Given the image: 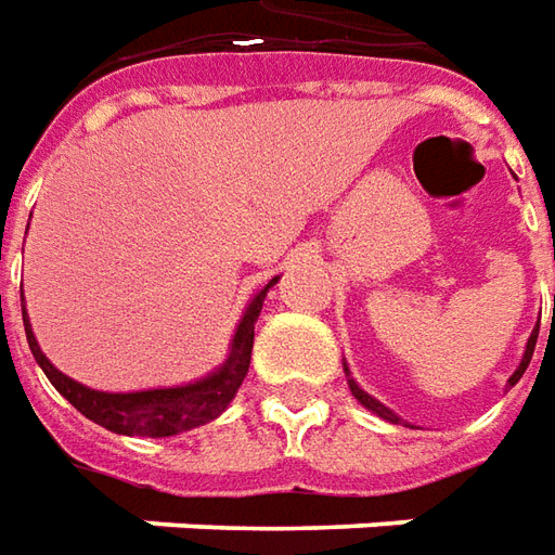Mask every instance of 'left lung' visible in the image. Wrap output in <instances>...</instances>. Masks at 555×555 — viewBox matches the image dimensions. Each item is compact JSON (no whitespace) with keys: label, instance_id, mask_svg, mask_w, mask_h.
I'll return each mask as SVG.
<instances>
[{"label":"left lung","instance_id":"left-lung-1","mask_svg":"<svg viewBox=\"0 0 555 555\" xmlns=\"http://www.w3.org/2000/svg\"><path fill=\"white\" fill-rule=\"evenodd\" d=\"M535 340H538V328H535V332H532V337H529V344H526V352H522L520 367L511 373L508 385L520 383V376H522V373H526V367H529V361H532V352H535ZM344 371H347V367H344ZM347 376H349V371H347ZM347 383H349V391H352V397L359 400L361 406H367V410H371V412H376V415H379V418H385V422L400 424V415H395V412L388 410V406H383V403H379L376 397H371V395H367V391H364V388H359V383H356V379H347Z\"/></svg>","mask_w":555,"mask_h":555}]
</instances>
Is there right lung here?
Returning <instances> with one entry per match:
<instances>
[{"instance_id": "right-lung-1", "label": "right lung", "mask_w": 555, "mask_h": 555, "mask_svg": "<svg viewBox=\"0 0 555 555\" xmlns=\"http://www.w3.org/2000/svg\"><path fill=\"white\" fill-rule=\"evenodd\" d=\"M274 284H278V278H271L269 284L250 298L245 317H242L233 334L230 356H227L221 367L203 376V379H196V383L176 385V388H149V391H128V395H109V391L86 388V385L74 383L70 376H65L50 364V359L35 340L26 308H23V325H26V340H29L35 361L41 364L47 379L53 383V388L68 400L74 410L82 412L89 422L113 430V434L160 439V436L184 434V430H194L199 424L215 422L233 403L235 391H238V385H242V379L247 376V367H250L254 325H257L266 293ZM20 305H23V289H20Z\"/></svg>"}]
</instances>
